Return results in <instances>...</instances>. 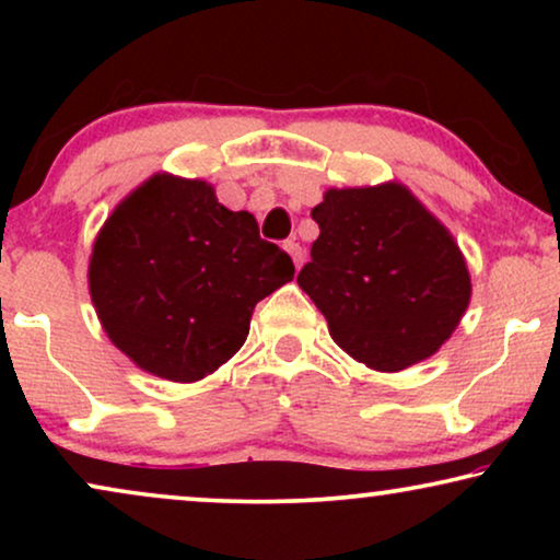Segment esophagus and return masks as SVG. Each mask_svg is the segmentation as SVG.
Here are the masks:
<instances>
[{
    "instance_id": "34e87169",
    "label": "esophagus",
    "mask_w": 560,
    "mask_h": 560,
    "mask_svg": "<svg viewBox=\"0 0 560 560\" xmlns=\"http://www.w3.org/2000/svg\"><path fill=\"white\" fill-rule=\"evenodd\" d=\"M282 249H285L288 255L293 257L295 267H301V265H303V259H305V252H303L301 244H298V242H285V244H282Z\"/></svg>"
}]
</instances>
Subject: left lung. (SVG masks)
Returning a JSON list of instances; mask_svg holds the SVG:
<instances>
[{
    "instance_id": "obj_1",
    "label": "left lung",
    "mask_w": 560,
    "mask_h": 560,
    "mask_svg": "<svg viewBox=\"0 0 560 560\" xmlns=\"http://www.w3.org/2000/svg\"><path fill=\"white\" fill-rule=\"evenodd\" d=\"M311 217L320 234L298 285L331 339L377 372L433 357L471 301L454 234L397 180L328 188Z\"/></svg>"
}]
</instances>
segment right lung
Returning a JSON list of instances; mask_svg holds the SVG:
<instances>
[{
    "instance_id": "obj_1",
    "label": "right lung",
    "mask_w": 560,
    "mask_h": 560,
    "mask_svg": "<svg viewBox=\"0 0 560 560\" xmlns=\"http://www.w3.org/2000/svg\"><path fill=\"white\" fill-rule=\"evenodd\" d=\"M249 211H229L211 183L155 173L98 229L89 293L106 336L140 370L198 382L249 334L255 305L293 280Z\"/></svg>"
}]
</instances>
